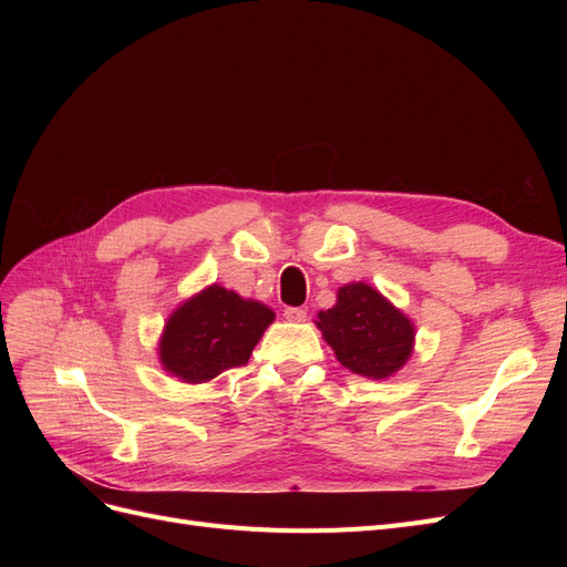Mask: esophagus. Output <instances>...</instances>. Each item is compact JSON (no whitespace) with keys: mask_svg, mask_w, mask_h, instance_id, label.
<instances>
[{"mask_svg":"<svg viewBox=\"0 0 567 567\" xmlns=\"http://www.w3.org/2000/svg\"><path fill=\"white\" fill-rule=\"evenodd\" d=\"M284 317L288 321H305L307 319V310H302V307H286Z\"/></svg>","mask_w":567,"mask_h":567,"instance_id":"esophagus-1","label":"esophagus"}]
</instances>
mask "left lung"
<instances>
[{
  "instance_id": "8db88e82",
  "label": "left lung",
  "mask_w": 567,
  "mask_h": 567,
  "mask_svg": "<svg viewBox=\"0 0 567 567\" xmlns=\"http://www.w3.org/2000/svg\"><path fill=\"white\" fill-rule=\"evenodd\" d=\"M317 326L338 362L367 379L398 371L414 346L411 321L367 284L342 286L336 307L319 312Z\"/></svg>"
}]
</instances>
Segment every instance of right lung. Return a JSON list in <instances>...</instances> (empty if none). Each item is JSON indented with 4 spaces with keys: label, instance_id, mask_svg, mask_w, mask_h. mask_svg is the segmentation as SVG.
Segmentation results:
<instances>
[{
    "label": "right lung",
    "instance_id": "obj_1",
    "mask_svg": "<svg viewBox=\"0 0 567 567\" xmlns=\"http://www.w3.org/2000/svg\"><path fill=\"white\" fill-rule=\"evenodd\" d=\"M271 321L269 307L210 286L167 319L161 362L186 383H205L244 367Z\"/></svg>",
    "mask_w": 567,
    "mask_h": 567
}]
</instances>
